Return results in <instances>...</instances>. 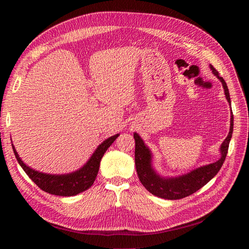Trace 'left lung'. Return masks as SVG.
I'll return each instance as SVG.
<instances>
[{
    "label": "left lung",
    "mask_w": 249,
    "mask_h": 249,
    "mask_svg": "<svg viewBox=\"0 0 249 249\" xmlns=\"http://www.w3.org/2000/svg\"><path fill=\"white\" fill-rule=\"evenodd\" d=\"M210 69L215 76L220 80L224 89V94L228 102L231 105V97L227 83L219 73L214 69L213 65H210ZM233 127V116L231 113V126L228 137L224 139L220 146L221 157L215 163H211L205 166L198 167L186 175L176 177V178H163L158 175L153 168L152 159L153 156L149 148L145 145L141 137L137 133H134L135 139V165L138 173V178L141 184L145 187V189L153 195L164 199H180L193 194L199 190L201 187L205 186L212 179L218 171L220 170L222 164L227 158L230 141L232 134Z\"/></svg>",
    "instance_id": "1"
}]
</instances>
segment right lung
I'll return each mask as SVG.
<instances>
[{
    "label": "right lung",
    "instance_id": "right-lung-1",
    "mask_svg": "<svg viewBox=\"0 0 249 249\" xmlns=\"http://www.w3.org/2000/svg\"><path fill=\"white\" fill-rule=\"evenodd\" d=\"M119 136V134L111 136L110 138L103 141L97 146L95 152L90 157V159L84 166L79 170L73 171L66 175H50V173H43L37 171L31 167H29L21 161L17 149L12 144L14 155L21 168L27 173L28 177L38 186L41 190L50 194L58 195V196H73L83 191L89 189L94 183L97 172L100 169V163L104 154L110 147L113 142Z\"/></svg>",
    "mask_w": 249,
    "mask_h": 249
}]
</instances>
